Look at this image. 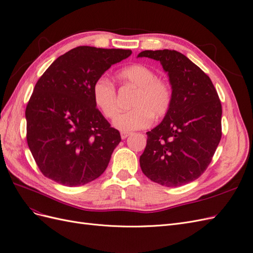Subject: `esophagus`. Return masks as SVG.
Segmentation results:
<instances>
[{
  "instance_id": "obj_1",
  "label": "esophagus",
  "mask_w": 253,
  "mask_h": 253,
  "mask_svg": "<svg viewBox=\"0 0 253 253\" xmlns=\"http://www.w3.org/2000/svg\"><path fill=\"white\" fill-rule=\"evenodd\" d=\"M131 134H132V133H129V132H121L120 135H121V138H122V139H126V137H128Z\"/></svg>"
}]
</instances>
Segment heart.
Wrapping results in <instances>:
<instances>
[{
    "label": "heart",
    "mask_w": 253,
    "mask_h": 253,
    "mask_svg": "<svg viewBox=\"0 0 253 253\" xmlns=\"http://www.w3.org/2000/svg\"><path fill=\"white\" fill-rule=\"evenodd\" d=\"M119 78L126 85L137 88L131 106L134 109L118 114L113 126L128 132L148 127L153 116L163 117L170 110L172 88L167 81L157 78L156 73L143 64L128 65L119 72ZM95 105L105 117L112 118L118 111L116 87L109 79L101 77L93 85Z\"/></svg>",
    "instance_id": "heart-1"
}]
</instances>
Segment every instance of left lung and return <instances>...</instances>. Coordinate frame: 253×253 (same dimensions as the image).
Segmentation results:
<instances>
[{"label":"left lung","instance_id":"1","mask_svg":"<svg viewBox=\"0 0 253 253\" xmlns=\"http://www.w3.org/2000/svg\"><path fill=\"white\" fill-rule=\"evenodd\" d=\"M168 73L172 103L150 132L139 163L143 174L166 187H179L206 171L221 137V104L211 79L181 52L143 50Z\"/></svg>","mask_w":253,"mask_h":253}]
</instances>
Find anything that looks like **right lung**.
Instances as JSON below:
<instances>
[{"mask_svg": "<svg viewBox=\"0 0 253 253\" xmlns=\"http://www.w3.org/2000/svg\"><path fill=\"white\" fill-rule=\"evenodd\" d=\"M131 53L78 46L57 58L38 80L25 111L26 138L47 178L78 187L105 171L121 137L96 108L93 85Z\"/></svg>", "mask_w": 253, "mask_h": 253, "instance_id": "add662e5", "label": "right lung"}]
</instances>
